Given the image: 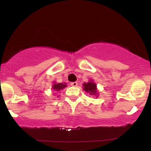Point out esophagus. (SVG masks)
Instances as JSON below:
<instances>
[{
    "label": "esophagus",
    "instance_id": "obj_1",
    "mask_svg": "<svg viewBox=\"0 0 151 151\" xmlns=\"http://www.w3.org/2000/svg\"><path fill=\"white\" fill-rule=\"evenodd\" d=\"M71 86H76L78 85V82H71Z\"/></svg>",
    "mask_w": 151,
    "mask_h": 151
}]
</instances>
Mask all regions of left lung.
Returning a JSON list of instances; mask_svg holds the SVG:
<instances>
[{
	"label": "left lung",
	"instance_id": "8db88e82",
	"mask_svg": "<svg viewBox=\"0 0 151 151\" xmlns=\"http://www.w3.org/2000/svg\"><path fill=\"white\" fill-rule=\"evenodd\" d=\"M82 86H83V90L91 96H95L96 98L99 96V92L97 88L96 84L92 80H90L88 82H84L82 84Z\"/></svg>",
	"mask_w": 151,
	"mask_h": 151
}]
</instances>
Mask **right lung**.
<instances>
[{
  "label": "right lung",
  "instance_id": "add662e5",
  "mask_svg": "<svg viewBox=\"0 0 151 151\" xmlns=\"http://www.w3.org/2000/svg\"><path fill=\"white\" fill-rule=\"evenodd\" d=\"M66 86H67V84L65 82H64V83H56V82H54L52 85V89L54 91L58 92L60 91V90H63Z\"/></svg>",
  "mask_w": 151,
  "mask_h": 151
}]
</instances>
